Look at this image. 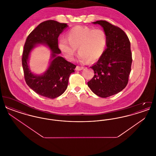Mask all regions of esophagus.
Masks as SVG:
<instances>
[{
    "mask_svg": "<svg viewBox=\"0 0 156 156\" xmlns=\"http://www.w3.org/2000/svg\"><path fill=\"white\" fill-rule=\"evenodd\" d=\"M83 69V67H80V66H76V68H75V70L76 71H81Z\"/></svg>",
    "mask_w": 156,
    "mask_h": 156,
    "instance_id": "esophagus-1",
    "label": "esophagus"
}]
</instances>
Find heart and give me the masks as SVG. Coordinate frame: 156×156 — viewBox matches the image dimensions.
I'll return each instance as SVG.
<instances>
[{"mask_svg": "<svg viewBox=\"0 0 156 156\" xmlns=\"http://www.w3.org/2000/svg\"><path fill=\"white\" fill-rule=\"evenodd\" d=\"M67 37L59 40L58 48L69 60L73 59L78 48L81 61L95 62L102 57L108 44L107 34L104 30L87 26H75L68 31Z\"/></svg>", "mask_w": 156, "mask_h": 156, "instance_id": "heart-1", "label": "heart"}]
</instances>
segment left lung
<instances>
[{"label": "left lung", "mask_w": 156, "mask_h": 156, "mask_svg": "<svg viewBox=\"0 0 156 156\" xmlns=\"http://www.w3.org/2000/svg\"><path fill=\"white\" fill-rule=\"evenodd\" d=\"M93 23L104 28L108 44L102 57L90 67L95 75L88 85L98 96L107 98L119 93L128 83L132 62L130 43L124 31L118 27L105 20Z\"/></svg>", "instance_id": "1"}]
</instances>
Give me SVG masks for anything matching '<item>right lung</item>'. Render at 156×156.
<instances>
[{"label":"right lung","mask_w":156,"mask_h":156,"mask_svg":"<svg viewBox=\"0 0 156 156\" xmlns=\"http://www.w3.org/2000/svg\"><path fill=\"white\" fill-rule=\"evenodd\" d=\"M67 27L66 23L47 20L40 23L26 39L22 59L24 79L30 88L41 96L54 99L62 95L67 88L69 75L75 72L76 66L58 55L61 52L58 38ZM37 44H45L52 51L50 66L43 75L32 73L28 64L30 52Z\"/></svg>","instance_id":"add662e5"}]
</instances>
